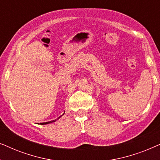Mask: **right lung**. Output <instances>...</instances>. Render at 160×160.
<instances>
[{
	"label": "right lung",
	"instance_id": "add662e5",
	"mask_svg": "<svg viewBox=\"0 0 160 160\" xmlns=\"http://www.w3.org/2000/svg\"><path fill=\"white\" fill-rule=\"evenodd\" d=\"M60 117H59V118H60ZM55 121H56V119L55 120H53V121H50V122H43V123H40V124H49V123H52V122H55Z\"/></svg>",
	"mask_w": 160,
	"mask_h": 160
}]
</instances>
